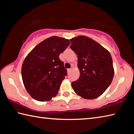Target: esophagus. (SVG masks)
I'll list each match as a JSON object with an SVG mask.
<instances>
[{
	"label": "esophagus",
	"mask_w": 134,
	"mask_h": 134,
	"mask_svg": "<svg viewBox=\"0 0 134 134\" xmlns=\"http://www.w3.org/2000/svg\"><path fill=\"white\" fill-rule=\"evenodd\" d=\"M72 70V69H67V72L68 73H70V72H71V71Z\"/></svg>",
	"instance_id": "1"
}]
</instances>
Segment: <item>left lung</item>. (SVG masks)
Returning <instances> with one entry per match:
<instances>
[{
  "mask_svg": "<svg viewBox=\"0 0 134 134\" xmlns=\"http://www.w3.org/2000/svg\"><path fill=\"white\" fill-rule=\"evenodd\" d=\"M70 48L78 57L80 76L71 86L85 99L98 97L109 87L114 76L112 58L109 51L97 42L85 36L70 40Z\"/></svg>",
  "mask_w": 134,
  "mask_h": 134,
  "instance_id": "1",
  "label": "left lung"
}]
</instances>
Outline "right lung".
<instances>
[{
  "label": "right lung",
  "mask_w": 134,
  "mask_h": 134,
  "mask_svg": "<svg viewBox=\"0 0 134 134\" xmlns=\"http://www.w3.org/2000/svg\"><path fill=\"white\" fill-rule=\"evenodd\" d=\"M70 44L68 39L51 37L36 45L25 58L22 65V78L33 98L47 101L57 95L67 75L59 56Z\"/></svg>",
  "instance_id": "obj_1"
}]
</instances>
